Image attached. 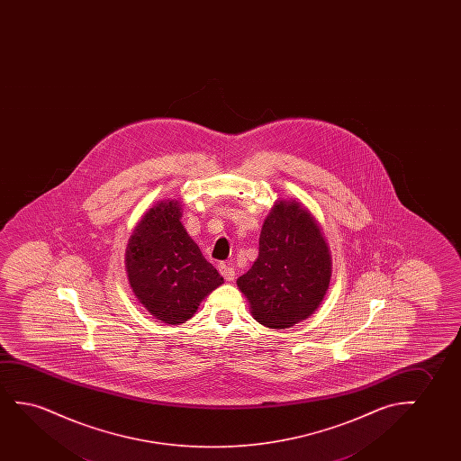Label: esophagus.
<instances>
[{"instance_id": "34e87169", "label": "esophagus", "mask_w": 461, "mask_h": 461, "mask_svg": "<svg viewBox=\"0 0 461 461\" xmlns=\"http://www.w3.org/2000/svg\"><path fill=\"white\" fill-rule=\"evenodd\" d=\"M219 271H221V276H223V278H225V280H228V282H231V280H234L236 271H234L233 266H228L225 265V263H221V265H219Z\"/></svg>"}]
</instances>
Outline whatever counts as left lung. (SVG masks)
<instances>
[{
    "label": "left lung",
    "instance_id": "left-lung-1",
    "mask_svg": "<svg viewBox=\"0 0 461 461\" xmlns=\"http://www.w3.org/2000/svg\"><path fill=\"white\" fill-rule=\"evenodd\" d=\"M330 265L328 244L309 211L296 202H278L259 234L258 258L238 286L259 324L291 328L318 309Z\"/></svg>",
    "mask_w": 461,
    "mask_h": 461
}]
</instances>
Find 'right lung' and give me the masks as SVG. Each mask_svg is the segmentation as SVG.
Segmentation results:
<instances>
[{
  "label": "right lung",
  "instance_id": "obj_1",
  "mask_svg": "<svg viewBox=\"0 0 461 461\" xmlns=\"http://www.w3.org/2000/svg\"><path fill=\"white\" fill-rule=\"evenodd\" d=\"M175 200L146 212L129 240L126 267L135 296L167 324H181L195 313L202 299L223 284L181 223Z\"/></svg>",
  "mask_w": 461,
  "mask_h": 461
}]
</instances>
